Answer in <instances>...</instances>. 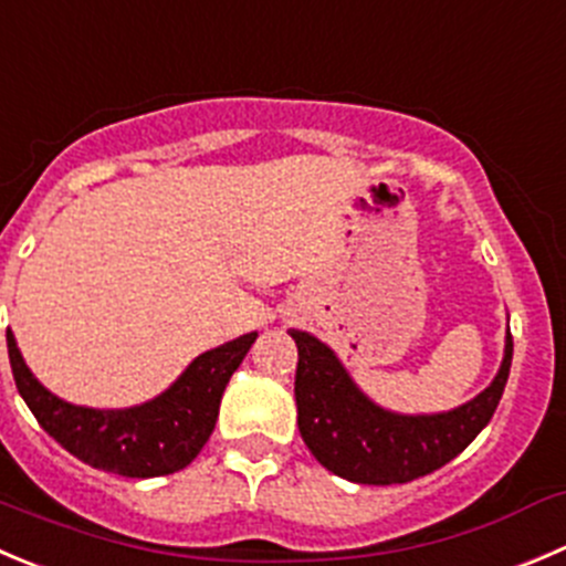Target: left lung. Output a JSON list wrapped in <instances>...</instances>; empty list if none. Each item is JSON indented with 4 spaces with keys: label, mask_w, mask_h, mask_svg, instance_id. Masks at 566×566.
<instances>
[{
    "label": "left lung",
    "mask_w": 566,
    "mask_h": 566,
    "mask_svg": "<svg viewBox=\"0 0 566 566\" xmlns=\"http://www.w3.org/2000/svg\"><path fill=\"white\" fill-rule=\"evenodd\" d=\"M298 345L295 406L312 457L354 484H406L457 459L495 415L512 367V334L495 378L468 403L431 415H400L367 398L339 356L315 334L290 328Z\"/></svg>",
    "instance_id": "left-lung-1"
}]
</instances>
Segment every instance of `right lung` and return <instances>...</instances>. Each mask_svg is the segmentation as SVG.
<instances>
[{"label": "right lung", "instance_id": "add662e5", "mask_svg": "<svg viewBox=\"0 0 566 566\" xmlns=\"http://www.w3.org/2000/svg\"><path fill=\"white\" fill-rule=\"evenodd\" d=\"M256 332L196 356L160 395L126 409L76 406L49 392L8 328L15 387L41 429L80 462L126 479H155L188 468L216 429L223 389L254 345Z\"/></svg>", "mask_w": 566, "mask_h": 566}]
</instances>
